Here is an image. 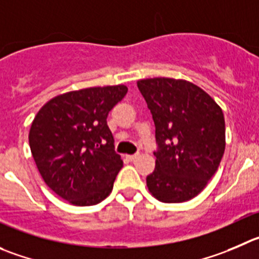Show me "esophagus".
I'll return each instance as SVG.
<instances>
[{
  "label": "esophagus",
  "mask_w": 259,
  "mask_h": 259,
  "mask_svg": "<svg viewBox=\"0 0 259 259\" xmlns=\"http://www.w3.org/2000/svg\"><path fill=\"white\" fill-rule=\"evenodd\" d=\"M139 156H140V154L139 152H136V154H134V155H128V159L131 160V161H134V160L137 159Z\"/></svg>",
  "instance_id": "obj_1"
}]
</instances>
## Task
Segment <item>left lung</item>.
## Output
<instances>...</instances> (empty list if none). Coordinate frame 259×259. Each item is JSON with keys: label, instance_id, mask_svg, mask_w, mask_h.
Wrapping results in <instances>:
<instances>
[{"label": "left lung", "instance_id": "8db88e82", "mask_svg": "<svg viewBox=\"0 0 259 259\" xmlns=\"http://www.w3.org/2000/svg\"><path fill=\"white\" fill-rule=\"evenodd\" d=\"M155 123V170L146 183L165 203L196 197L220 165L225 119L215 100L194 83L166 77L137 81Z\"/></svg>", "mask_w": 259, "mask_h": 259}]
</instances>
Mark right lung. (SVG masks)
I'll return each instance as SVG.
<instances>
[{
	"instance_id": "right-lung-1",
	"label": "right lung",
	"mask_w": 259,
	"mask_h": 259,
	"mask_svg": "<svg viewBox=\"0 0 259 259\" xmlns=\"http://www.w3.org/2000/svg\"><path fill=\"white\" fill-rule=\"evenodd\" d=\"M124 85L89 88L53 98L31 123L29 145L47 186L76 206L107 198L123 166L108 127Z\"/></svg>"
}]
</instances>
